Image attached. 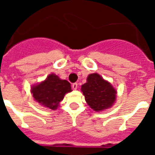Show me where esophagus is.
<instances>
[{
  "label": "esophagus",
  "instance_id": "1",
  "mask_svg": "<svg viewBox=\"0 0 155 155\" xmlns=\"http://www.w3.org/2000/svg\"><path fill=\"white\" fill-rule=\"evenodd\" d=\"M72 88H73L74 90H76L77 88H78V84H77V83H74V84H72Z\"/></svg>",
  "mask_w": 155,
  "mask_h": 155
}]
</instances>
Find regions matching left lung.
Instances as JSON below:
<instances>
[{
	"mask_svg": "<svg viewBox=\"0 0 155 155\" xmlns=\"http://www.w3.org/2000/svg\"><path fill=\"white\" fill-rule=\"evenodd\" d=\"M81 91L87 105L97 112L112 107L117 93L109 81L97 73L87 76V82L81 86Z\"/></svg>",
	"mask_w": 155,
	"mask_h": 155,
	"instance_id": "1",
	"label": "left lung"
}]
</instances>
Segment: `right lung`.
<instances>
[{
    "label": "right lung",
    "mask_w": 155,
    "mask_h": 155,
    "mask_svg": "<svg viewBox=\"0 0 155 155\" xmlns=\"http://www.w3.org/2000/svg\"><path fill=\"white\" fill-rule=\"evenodd\" d=\"M71 91L69 82L62 80L54 74H51L46 80L31 87V92L35 102L53 110L57 109L65 94Z\"/></svg>",
    "instance_id": "1"
}]
</instances>
